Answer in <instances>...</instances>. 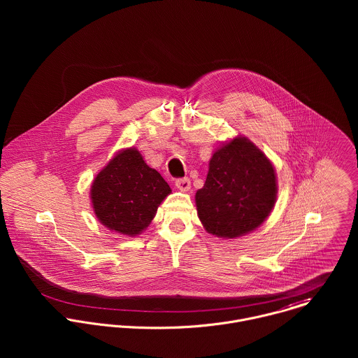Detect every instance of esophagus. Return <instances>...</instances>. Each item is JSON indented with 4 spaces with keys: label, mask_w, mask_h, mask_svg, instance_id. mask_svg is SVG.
Here are the masks:
<instances>
[{
    "label": "esophagus",
    "mask_w": 358,
    "mask_h": 358,
    "mask_svg": "<svg viewBox=\"0 0 358 358\" xmlns=\"http://www.w3.org/2000/svg\"><path fill=\"white\" fill-rule=\"evenodd\" d=\"M175 186L180 190V192H187L190 189V179L189 178H180V179H176L175 182Z\"/></svg>",
    "instance_id": "34e87169"
}]
</instances>
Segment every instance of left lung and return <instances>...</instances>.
I'll return each mask as SVG.
<instances>
[{"label":"left lung","instance_id":"8db88e82","mask_svg":"<svg viewBox=\"0 0 358 358\" xmlns=\"http://www.w3.org/2000/svg\"><path fill=\"white\" fill-rule=\"evenodd\" d=\"M277 180L271 162L247 138L216 150L204 187L196 193L199 217L216 237L234 238L259 227L271 212Z\"/></svg>","mask_w":358,"mask_h":358}]
</instances>
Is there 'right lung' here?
Segmentation results:
<instances>
[{"mask_svg":"<svg viewBox=\"0 0 358 358\" xmlns=\"http://www.w3.org/2000/svg\"><path fill=\"white\" fill-rule=\"evenodd\" d=\"M171 193L164 178L136 149L117 154L92 183L95 215L110 230L136 236L153 220L158 205Z\"/></svg>","mask_w":358,"mask_h":358,"instance_id":"right-lung-1","label":"right lung"}]
</instances>
